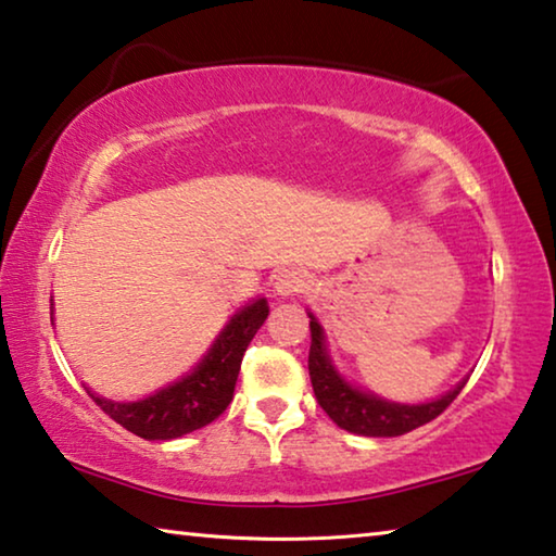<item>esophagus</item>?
<instances>
[{
    "instance_id": "1",
    "label": "esophagus",
    "mask_w": 556,
    "mask_h": 556,
    "mask_svg": "<svg viewBox=\"0 0 556 556\" xmlns=\"http://www.w3.org/2000/svg\"><path fill=\"white\" fill-rule=\"evenodd\" d=\"M311 276H307L305 270H301V268H283L276 276V290H278V295H301V293H305L307 288H311Z\"/></svg>"
}]
</instances>
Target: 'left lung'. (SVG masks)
Returning a JSON list of instances; mask_svg holds the SVG:
<instances>
[{"label":"left lung","instance_id":"left-lung-1","mask_svg":"<svg viewBox=\"0 0 556 556\" xmlns=\"http://www.w3.org/2000/svg\"><path fill=\"white\" fill-rule=\"evenodd\" d=\"M307 318H311L307 370H311L315 400H318V405L326 409L330 420L348 432L367 434V438H397V434L415 430V427L427 425L438 415L445 413L452 405V400L459 395V390L465 388V382H459V386L455 390H450L447 395H442L440 400L427 405L386 403V400L350 388L328 361L318 320H315L311 313H307Z\"/></svg>","mask_w":556,"mask_h":556}]
</instances>
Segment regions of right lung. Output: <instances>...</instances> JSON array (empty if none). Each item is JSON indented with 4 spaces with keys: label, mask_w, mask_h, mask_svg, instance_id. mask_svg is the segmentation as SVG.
<instances>
[{
    "label": "right lung",
    "mask_w": 556,
    "mask_h": 556,
    "mask_svg": "<svg viewBox=\"0 0 556 556\" xmlns=\"http://www.w3.org/2000/svg\"><path fill=\"white\" fill-rule=\"evenodd\" d=\"M268 318V303L255 301L238 311L216 343L184 380L139 403H111L87 390L111 420L143 440H176L201 430L224 413L233 400L238 370L249 343Z\"/></svg>",
    "instance_id": "1"
}]
</instances>
